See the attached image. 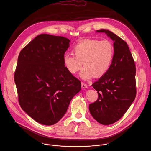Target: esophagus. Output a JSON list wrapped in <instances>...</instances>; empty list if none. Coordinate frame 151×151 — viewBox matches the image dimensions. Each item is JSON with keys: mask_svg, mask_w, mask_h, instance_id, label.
I'll return each mask as SVG.
<instances>
[{"mask_svg": "<svg viewBox=\"0 0 151 151\" xmlns=\"http://www.w3.org/2000/svg\"><path fill=\"white\" fill-rule=\"evenodd\" d=\"M81 86H82L83 88H86L88 87V86L86 85V84H85V83H82Z\"/></svg>", "mask_w": 151, "mask_h": 151, "instance_id": "1", "label": "esophagus"}]
</instances>
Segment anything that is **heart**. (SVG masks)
Returning a JSON list of instances; mask_svg holds the SVG:
<instances>
[{"label": "heart", "instance_id": "obj_1", "mask_svg": "<svg viewBox=\"0 0 151 151\" xmlns=\"http://www.w3.org/2000/svg\"><path fill=\"white\" fill-rule=\"evenodd\" d=\"M72 53H65L63 63L67 71L74 74L83 68L81 77L88 80L93 77H98L108 71L114 56L113 44L108 40L99 41L86 39L76 44Z\"/></svg>", "mask_w": 151, "mask_h": 151}]
</instances>
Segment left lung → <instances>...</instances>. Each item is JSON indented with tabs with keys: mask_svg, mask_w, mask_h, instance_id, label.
Masks as SVG:
<instances>
[{
	"mask_svg": "<svg viewBox=\"0 0 151 151\" xmlns=\"http://www.w3.org/2000/svg\"><path fill=\"white\" fill-rule=\"evenodd\" d=\"M105 32L114 42V56L109 70L92 86L98 98L89 105L92 116L103 125L121 119L134 101L136 93V67L127 43L113 32Z\"/></svg>",
	"mask_w": 151,
	"mask_h": 151,
	"instance_id": "1",
	"label": "left lung"
}]
</instances>
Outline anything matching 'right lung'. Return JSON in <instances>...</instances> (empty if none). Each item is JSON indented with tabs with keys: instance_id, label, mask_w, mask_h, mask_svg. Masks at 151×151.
<instances>
[{
	"instance_id": "add662e5",
	"label": "right lung",
	"mask_w": 151,
	"mask_h": 151,
	"mask_svg": "<svg viewBox=\"0 0 151 151\" xmlns=\"http://www.w3.org/2000/svg\"><path fill=\"white\" fill-rule=\"evenodd\" d=\"M70 41L61 36L40 34L19 55L14 81L19 104L43 125L58 122L81 90V81L67 71L63 63Z\"/></svg>"
}]
</instances>
